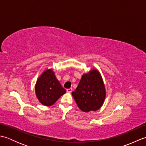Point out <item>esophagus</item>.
<instances>
[{"label": "esophagus", "instance_id": "34e87169", "mask_svg": "<svg viewBox=\"0 0 146 146\" xmlns=\"http://www.w3.org/2000/svg\"><path fill=\"white\" fill-rule=\"evenodd\" d=\"M72 88H68V89H66V92L68 93H71V92H72Z\"/></svg>", "mask_w": 146, "mask_h": 146}]
</instances>
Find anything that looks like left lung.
Wrapping results in <instances>:
<instances>
[{"label":"left lung","mask_w":146,"mask_h":146,"mask_svg":"<svg viewBox=\"0 0 146 146\" xmlns=\"http://www.w3.org/2000/svg\"><path fill=\"white\" fill-rule=\"evenodd\" d=\"M71 94L83 111L98 110L104 104L106 96L104 83L98 70L94 68L83 74L75 91Z\"/></svg>","instance_id":"8db88e82"}]
</instances>
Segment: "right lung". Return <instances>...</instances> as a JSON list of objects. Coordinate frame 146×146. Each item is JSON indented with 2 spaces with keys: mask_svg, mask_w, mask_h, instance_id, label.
I'll list each match as a JSON object with an SVG mask.
<instances>
[{
  "mask_svg": "<svg viewBox=\"0 0 146 146\" xmlns=\"http://www.w3.org/2000/svg\"><path fill=\"white\" fill-rule=\"evenodd\" d=\"M62 87L52 69H47L37 80L35 92L40 103L45 106H51L61 95L66 93Z\"/></svg>",
  "mask_w": 146,
  "mask_h": 146,
  "instance_id": "add662e5",
  "label": "right lung"
}]
</instances>
